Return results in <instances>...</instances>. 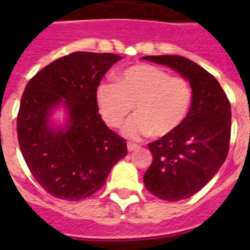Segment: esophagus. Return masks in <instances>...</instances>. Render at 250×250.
Masks as SVG:
<instances>
[{"mask_svg":"<svg viewBox=\"0 0 250 250\" xmlns=\"http://www.w3.org/2000/svg\"><path fill=\"white\" fill-rule=\"evenodd\" d=\"M139 149V145L132 144V143H127V151H134V150Z\"/></svg>","mask_w":250,"mask_h":250,"instance_id":"34e87169","label":"esophagus"}]
</instances>
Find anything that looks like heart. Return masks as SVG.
Instances as JSON below:
<instances>
[{
  "label": "heart",
  "instance_id": "1",
  "mask_svg": "<svg viewBox=\"0 0 250 250\" xmlns=\"http://www.w3.org/2000/svg\"><path fill=\"white\" fill-rule=\"evenodd\" d=\"M96 101L109 126H120L135 107L136 114L124 124L123 135L139 140L152 134L165 136L175 131L191 105L190 86L182 77L169 76L158 66L141 63L120 72L118 83L105 81L98 86Z\"/></svg>",
  "mask_w": 250,
  "mask_h": 250
}]
</instances>
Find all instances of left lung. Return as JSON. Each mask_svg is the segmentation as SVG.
<instances>
[{
    "label": "left lung",
    "instance_id": "8db88e82",
    "mask_svg": "<svg viewBox=\"0 0 250 250\" xmlns=\"http://www.w3.org/2000/svg\"><path fill=\"white\" fill-rule=\"evenodd\" d=\"M143 60L173 68L190 83L193 98L187 118L175 131L147 145L152 163L144 174L145 187L159 199H187L210 182L227 159L230 103L215 77L187 57Z\"/></svg>",
    "mask_w": 250,
    "mask_h": 250
}]
</instances>
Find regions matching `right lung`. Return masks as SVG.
Returning a JSON list of instances; mask_svg holds the SVG:
<instances>
[{
    "mask_svg": "<svg viewBox=\"0 0 250 250\" xmlns=\"http://www.w3.org/2000/svg\"><path fill=\"white\" fill-rule=\"evenodd\" d=\"M123 57L72 52L37 72L26 85L17 115V138L26 164L41 187L63 200H80L105 184L126 156V141L101 120L96 90ZM63 107L66 120L50 118Z\"/></svg>",
    "mask_w": 250,
    "mask_h": 250,
    "instance_id": "add662e5",
    "label": "right lung"
}]
</instances>
